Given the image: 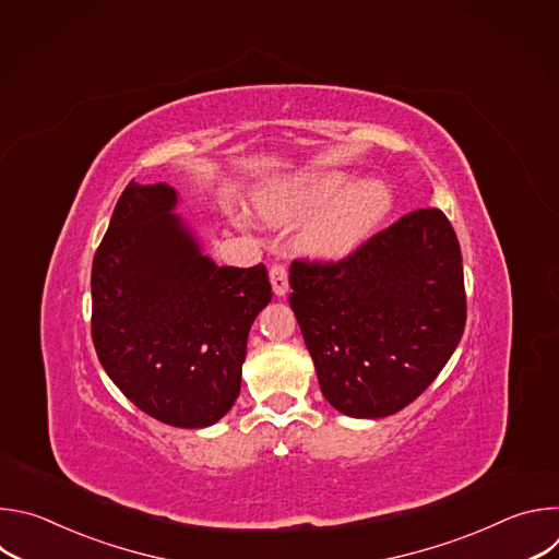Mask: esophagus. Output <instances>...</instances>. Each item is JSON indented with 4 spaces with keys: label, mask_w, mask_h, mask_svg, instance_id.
<instances>
[{
    "label": "esophagus",
    "mask_w": 559,
    "mask_h": 559,
    "mask_svg": "<svg viewBox=\"0 0 559 559\" xmlns=\"http://www.w3.org/2000/svg\"><path fill=\"white\" fill-rule=\"evenodd\" d=\"M270 281H272V289L276 296H285L289 289V281H287V270L285 265H272L270 270Z\"/></svg>",
    "instance_id": "obj_1"
}]
</instances>
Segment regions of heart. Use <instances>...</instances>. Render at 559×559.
I'll use <instances>...</instances> for the list:
<instances>
[{"label":"heart","instance_id":"b5f03b06","mask_svg":"<svg viewBox=\"0 0 559 559\" xmlns=\"http://www.w3.org/2000/svg\"><path fill=\"white\" fill-rule=\"evenodd\" d=\"M347 177L334 170L298 173L267 188L257 199V214L272 227L294 225L311 211L300 231L307 254L336 261L360 248L389 210V192L376 179L343 191Z\"/></svg>","mask_w":559,"mask_h":559}]
</instances>
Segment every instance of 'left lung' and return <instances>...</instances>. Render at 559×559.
<instances>
[{
	"instance_id": "obj_1",
	"label": "left lung",
	"mask_w": 559,
	"mask_h": 559,
	"mask_svg": "<svg viewBox=\"0 0 559 559\" xmlns=\"http://www.w3.org/2000/svg\"><path fill=\"white\" fill-rule=\"evenodd\" d=\"M289 285L321 391L352 418L414 403L466 323L460 243L436 207L397 218L338 263L294 261Z\"/></svg>"
}]
</instances>
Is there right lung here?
I'll use <instances>...</instances> for the list:
<instances>
[{
  "instance_id": "obj_1",
  "label": "right lung",
  "mask_w": 559,
  "mask_h": 559,
  "mask_svg": "<svg viewBox=\"0 0 559 559\" xmlns=\"http://www.w3.org/2000/svg\"><path fill=\"white\" fill-rule=\"evenodd\" d=\"M168 183H128L93 261V343L143 414L181 429L218 423L241 391L248 334L272 300L263 263L218 267L175 212Z\"/></svg>"
}]
</instances>
